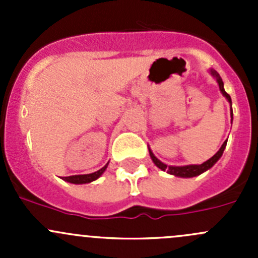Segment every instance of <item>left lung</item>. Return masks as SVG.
Masks as SVG:
<instances>
[{
  "mask_svg": "<svg viewBox=\"0 0 258 258\" xmlns=\"http://www.w3.org/2000/svg\"><path fill=\"white\" fill-rule=\"evenodd\" d=\"M211 74H212L213 76L216 77V80H217L218 86H220V90H221V92H222V95L225 96V97L228 100V102L231 103V97H230V95H228V93L226 92L225 88H223V81L220 77V75H218L216 71H213V70H212V71H211ZM231 116H232V108H231ZM226 145H227V141L223 142V145L221 146V148L217 151V153H216L215 156H212V157H211L210 160H207L206 162L202 163V165L167 166V165H165V163L161 162V161L158 160V158L156 157L155 155H153L152 151H151L150 148H148V151H150V156H151V158H152L153 163H155V165L157 166L158 168H161V170H162V171H167L168 173H171V175L177 176V177H195V176L201 175L202 172H205V171L209 170V168L212 167V166L215 165V163L217 162L218 160H220V157H221V156H222L223 151H225Z\"/></svg>",
  "mask_w": 258,
  "mask_h": 258,
  "instance_id": "left-lung-1",
  "label": "left lung"
}]
</instances>
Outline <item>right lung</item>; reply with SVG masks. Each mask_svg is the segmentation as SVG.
<instances>
[{"label":"right lung","instance_id":"right-lung-1","mask_svg":"<svg viewBox=\"0 0 258 258\" xmlns=\"http://www.w3.org/2000/svg\"><path fill=\"white\" fill-rule=\"evenodd\" d=\"M108 166V162L106 163L105 166H103L101 170L96 171V172L93 173H90V175H77V176H69V177H63L64 181L70 182V183H76V184H80V183H88V182H92L95 181V179H97L100 177L101 175H102L103 172H105V170L107 168Z\"/></svg>","mask_w":258,"mask_h":258}]
</instances>
